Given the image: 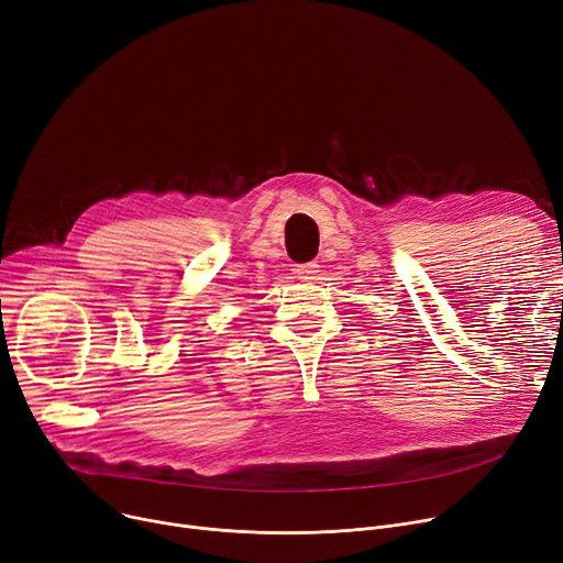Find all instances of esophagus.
Wrapping results in <instances>:
<instances>
[{
  "label": "esophagus",
  "mask_w": 563,
  "mask_h": 563,
  "mask_svg": "<svg viewBox=\"0 0 563 563\" xmlns=\"http://www.w3.org/2000/svg\"><path fill=\"white\" fill-rule=\"evenodd\" d=\"M317 274H319V265L317 263H305V265L296 267V276L300 280H314Z\"/></svg>",
  "instance_id": "obj_1"
}]
</instances>
